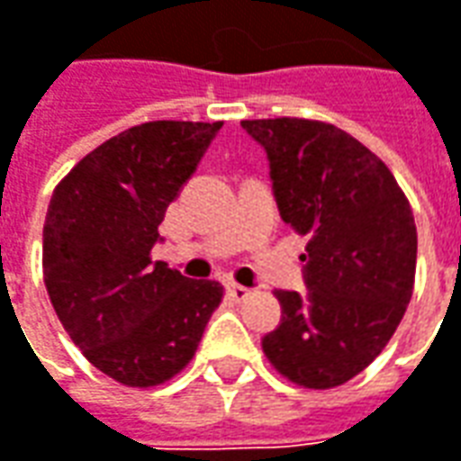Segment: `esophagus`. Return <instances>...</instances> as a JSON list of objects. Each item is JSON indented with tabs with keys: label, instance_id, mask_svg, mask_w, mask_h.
I'll return each mask as SVG.
<instances>
[{
	"label": "esophagus",
	"instance_id": "1",
	"mask_svg": "<svg viewBox=\"0 0 461 461\" xmlns=\"http://www.w3.org/2000/svg\"><path fill=\"white\" fill-rule=\"evenodd\" d=\"M227 293H230L231 300H237V303H242L249 297V290L244 287V285H237V283H230L227 285Z\"/></svg>",
	"mask_w": 461,
	"mask_h": 461
}]
</instances>
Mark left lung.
I'll return each mask as SVG.
<instances>
[{
  "label": "left lung",
  "mask_w": 461,
  "mask_h": 461,
  "mask_svg": "<svg viewBox=\"0 0 461 461\" xmlns=\"http://www.w3.org/2000/svg\"><path fill=\"white\" fill-rule=\"evenodd\" d=\"M242 128L267 153L283 221L308 237V293H275L283 318L262 350L297 386H340L386 348L414 293L409 199L388 166L336 125L270 118Z\"/></svg>",
  "instance_id": "8db88e82"
}]
</instances>
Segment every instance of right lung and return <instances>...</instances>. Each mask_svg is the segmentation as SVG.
I'll return each mask as SVG.
<instances>
[{
  "instance_id": "obj_1",
  "label": "right lung",
  "mask_w": 461,
  "mask_h": 461,
  "mask_svg": "<svg viewBox=\"0 0 461 461\" xmlns=\"http://www.w3.org/2000/svg\"><path fill=\"white\" fill-rule=\"evenodd\" d=\"M221 128L153 121L100 143L58 184L42 230L52 308L98 371L158 386L191 361L224 287L151 262L158 224Z\"/></svg>"
}]
</instances>
